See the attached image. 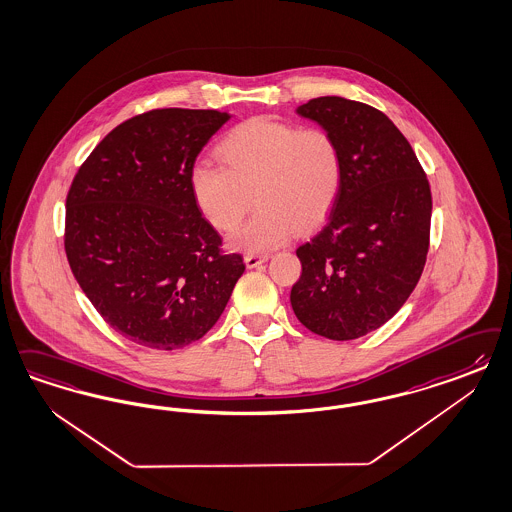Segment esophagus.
Wrapping results in <instances>:
<instances>
[{
    "label": "esophagus",
    "mask_w": 512,
    "mask_h": 512,
    "mask_svg": "<svg viewBox=\"0 0 512 512\" xmlns=\"http://www.w3.org/2000/svg\"><path fill=\"white\" fill-rule=\"evenodd\" d=\"M267 258H269V254H247L245 256V265H247L248 269H254V267L267 262Z\"/></svg>",
    "instance_id": "34e87169"
}]
</instances>
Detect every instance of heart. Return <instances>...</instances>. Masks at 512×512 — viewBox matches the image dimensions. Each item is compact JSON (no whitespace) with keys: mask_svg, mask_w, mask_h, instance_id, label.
<instances>
[{"mask_svg":"<svg viewBox=\"0 0 512 512\" xmlns=\"http://www.w3.org/2000/svg\"><path fill=\"white\" fill-rule=\"evenodd\" d=\"M218 165L190 169V188L201 213L222 231L235 230L250 207L258 211L230 245L267 252L292 231L320 224L343 184V156L335 137L320 128L299 130L273 118H254L233 128L216 147Z\"/></svg>","mask_w":512,"mask_h":512,"instance_id":"heart-1","label":"heart"}]
</instances>
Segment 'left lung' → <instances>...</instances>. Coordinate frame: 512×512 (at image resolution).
<instances>
[{
	"label": "left lung",
	"mask_w": 512,
	"mask_h": 512,
	"mask_svg": "<svg viewBox=\"0 0 512 512\" xmlns=\"http://www.w3.org/2000/svg\"><path fill=\"white\" fill-rule=\"evenodd\" d=\"M296 113L335 137L343 184L328 222L296 250L301 277L290 303L316 335L358 339L403 307L424 271L429 182L409 141L375 107L324 96Z\"/></svg>",
	"instance_id": "1"
}]
</instances>
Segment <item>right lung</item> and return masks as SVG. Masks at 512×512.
I'll return each instance as SVG.
<instances>
[{
    "label": "right lung",
    "instance_id": "obj_1",
    "mask_svg": "<svg viewBox=\"0 0 512 512\" xmlns=\"http://www.w3.org/2000/svg\"><path fill=\"white\" fill-rule=\"evenodd\" d=\"M231 115L154 109L116 126L81 165L66 201L69 267L128 341L175 350L201 339L245 271L201 216L190 169Z\"/></svg>",
    "mask_w": 512,
    "mask_h": 512
}]
</instances>
